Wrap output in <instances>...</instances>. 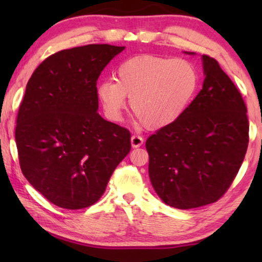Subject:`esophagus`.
<instances>
[{
	"label": "esophagus",
	"instance_id": "34e87169",
	"mask_svg": "<svg viewBox=\"0 0 262 262\" xmlns=\"http://www.w3.org/2000/svg\"><path fill=\"white\" fill-rule=\"evenodd\" d=\"M143 143H144V138H143L142 136L134 135L131 137V144L134 148H138V146H141Z\"/></svg>",
	"mask_w": 262,
	"mask_h": 262
}]
</instances>
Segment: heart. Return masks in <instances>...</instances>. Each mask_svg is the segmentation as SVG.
<instances>
[{
  "label": "heart",
  "mask_w": 262,
  "mask_h": 262,
  "mask_svg": "<svg viewBox=\"0 0 262 262\" xmlns=\"http://www.w3.org/2000/svg\"><path fill=\"white\" fill-rule=\"evenodd\" d=\"M199 84V71L189 60L141 55L120 63L116 80L100 82L96 94L110 119H120L127 96L132 112L143 125L163 127L184 114Z\"/></svg>",
  "instance_id": "heart-1"
}]
</instances>
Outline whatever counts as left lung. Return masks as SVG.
<instances>
[{
	"label": "left lung",
	"instance_id": "1",
	"mask_svg": "<svg viewBox=\"0 0 262 262\" xmlns=\"http://www.w3.org/2000/svg\"><path fill=\"white\" fill-rule=\"evenodd\" d=\"M203 89L184 114L146 139L149 177L167 205L187 210L216 203L245 160L249 142L241 93L212 57L203 55Z\"/></svg>",
	"mask_w": 262,
	"mask_h": 262
}]
</instances>
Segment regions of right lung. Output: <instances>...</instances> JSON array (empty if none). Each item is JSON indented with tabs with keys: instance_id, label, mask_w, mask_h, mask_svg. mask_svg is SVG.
Here are the masks:
<instances>
[{
	"instance_id": "add662e5",
	"label": "right lung",
	"mask_w": 262,
	"mask_h": 262,
	"mask_svg": "<svg viewBox=\"0 0 262 262\" xmlns=\"http://www.w3.org/2000/svg\"><path fill=\"white\" fill-rule=\"evenodd\" d=\"M125 46L91 44L49 56L32 74L16 117L20 168L49 202L84 209L101 198L131 150L127 128L98 113L96 83Z\"/></svg>"
}]
</instances>
